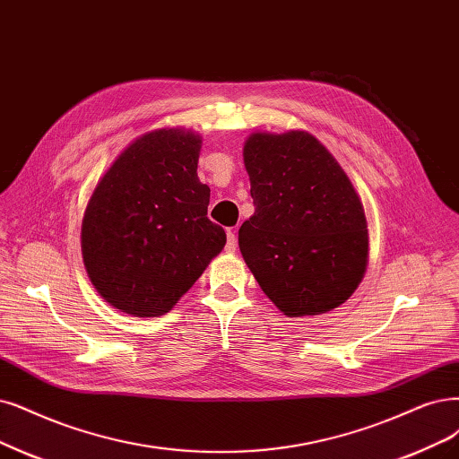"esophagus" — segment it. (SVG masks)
<instances>
[{"mask_svg": "<svg viewBox=\"0 0 459 459\" xmlns=\"http://www.w3.org/2000/svg\"><path fill=\"white\" fill-rule=\"evenodd\" d=\"M236 246H238V236H236L234 229H230L227 232V251H234Z\"/></svg>", "mask_w": 459, "mask_h": 459, "instance_id": "1", "label": "esophagus"}]
</instances>
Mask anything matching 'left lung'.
Masks as SVG:
<instances>
[{
	"label": "left lung",
	"mask_w": 459,
	"mask_h": 459,
	"mask_svg": "<svg viewBox=\"0 0 459 459\" xmlns=\"http://www.w3.org/2000/svg\"><path fill=\"white\" fill-rule=\"evenodd\" d=\"M253 213L238 246L264 295L290 317L341 307L368 257L363 204L312 134H251L244 143Z\"/></svg>",
	"instance_id": "1"
}]
</instances>
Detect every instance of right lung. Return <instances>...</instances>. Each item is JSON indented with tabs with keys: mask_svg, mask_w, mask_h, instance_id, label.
<instances>
[{
	"mask_svg": "<svg viewBox=\"0 0 459 459\" xmlns=\"http://www.w3.org/2000/svg\"><path fill=\"white\" fill-rule=\"evenodd\" d=\"M202 140L181 128L134 140L96 185L81 227L87 274L113 308L159 317L176 307L227 244L208 219L196 168Z\"/></svg>",
	"mask_w": 459,
	"mask_h": 459,
	"instance_id": "obj_1",
	"label": "right lung"
}]
</instances>
